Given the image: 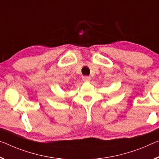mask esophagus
Returning <instances> with one entry per match:
<instances>
[{
  "label": "esophagus",
  "instance_id": "obj_1",
  "mask_svg": "<svg viewBox=\"0 0 159 159\" xmlns=\"http://www.w3.org/2000/svg\"><path fill=\"white\" fill-rule=\"evenodd\" d=\"M82 80L84 82H89L90 80V77L88 76H83L82 77Z\"/></svg>",
  "mask_w": 159,
  "mask_h": 159
}]
</instances>
